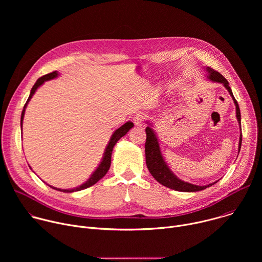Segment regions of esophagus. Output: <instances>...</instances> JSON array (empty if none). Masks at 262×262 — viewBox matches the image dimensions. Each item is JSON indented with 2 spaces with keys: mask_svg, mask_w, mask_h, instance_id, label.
<instances>
[{
  "mask_svg": "<svg viewBox=\"0 0 262 262\" xmlns=\"http://www.w3.org/2000/svg\"><path fill=\"white\" fill-rule=\"evenodd\" d=\"M144 119H145V116H144V114L143 113H137L135 116H134V123L136 124V125H138V126H141L142 125V123H143V121H144Z\"/></svg>",
  "mask_w": 262,
  "mask_h": 262,
  "instance_id": "1",
  "label": "esophagus"
}]
</instances>
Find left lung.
<instances>
[{
    "label": "left lung",
    "instance_id": "1",
    "mask_svg": "<svg viewBox=\"0 0 262 262\" xmlns=\"http://www.w3.org/2000/svg\"><path fill=\"white\" fill-rule=\"evenodd\" d=\"M205 73H206V78L207 80L214 82V83H220L224 87L227 89L229 92L230 96L232 97V100L235 105V111H236V119L241 129V111L238 103L236 99L233 96L232 90L229 86L228 81L224 78L222 74L215 70H213L210 67H203ZM148 126L146 127V143H145V156H146V165L147 168L150 172V174L154 176V178L160 182L162 185L166 186V188H169L174 191L178 192H199L202 190H205L206 188H209L212 184L216 183L219 180L206 184V185H196L190 182H186L184 180H181L178 178L172 170L169 168L167 165L162 150H161V146L160 142L158 139V136L156 134V130L154 129V125L151 121H146ZM242 132V129H241ZM241 146H242V133L239 135V142H238V152L241 150Z\"/></svg>",
    "mask_w": 262,
    "mask_h": 262
}]
</instances>
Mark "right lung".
Masks as SVG:
<instances>
[{
    "label": "right lung",
    "instance_id": "add662e5",
    "mask_svg": "<svg viewBox=\"0 0 262 262\" xmlns=\"http://www.w3.org/2000/svg\"><path fill=\"white\" fill-rule=\"evenodd\" d=\"M59 72L58 71H54V72H51V73H48L46 74V76L39 78L38 80L36 81V83L34 84V86L32 87L31 89V92H30V95H29V98L26 102V104L24 105V110L21 112V117H20V127L23 128V121H24V117H25V112H26V108H27V105L29 103V101L31 100V98L33 97V95L35 94V92L37 91V89H38L40 86H42L45 84V82L47 81H51V80H54L56 78L59 77ZM134 127V123L132 121H127L126 123H124L122 126H120L119 128H117L113 134H112L111 138H110V141L104 149V152H103V156H102V159L99 163V165L97 166V168L94 170V172L90 175V177L87 179V181H85L83 184L77 186V188H73V189H58V188H55V186H52L50 185L52 189L54 190H57V191H60V192H63V193H73V192H78V191H82V190H85L87 188H89V186L95 184L98 180H100L105 174L106 172L108 171L110 169V166H111V157H112V151H113V148L115 146V144L118 142V140H120L123 136H125L129 129H132ZM30 167V166H29ZM31 168V167H30ZM32 169V168H31Z\"/></svg>",
    "mask_w": 262,
    "mask_h": 262
}]
</instances>
